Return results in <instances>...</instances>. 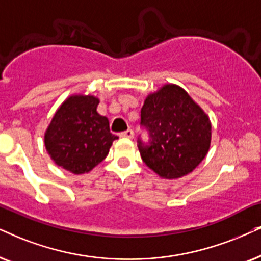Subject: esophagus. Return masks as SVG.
<instances>
[{"instance_id":"1","label":"esophagus","mask_w":261,"mask_h":261,"mask_svg":"<svg viewBox=\"0 0 261 261\" xmlns=\"http://www.w3.org/2000/svg\"><path fill=\"white\" fill-rule=\"evenodd\" d=\"M120 137L133 138V137H134V131H133V130H126V131H124V133L120 134Z\"/></svg>"}]
</instances>
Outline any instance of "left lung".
Listing matches in <instances>:
<instances>
[{"mask_svg":"<svg viewBox=\"0 0 261 261\" xmlns=\"http://www.w3.org/2000/svg\"><path fill=\"white\" fill-rule=\"evenodd\" d=\"M141 125L149 133V143L138 138L143 163L166 179L180 178L208 153L212 126L208 115L176 84H166L149 94L141 110Z\"/></svg>","mask_w":261,"mask_h":261,"instance_id":"obj_1","label":"left lung"}]
</instances>
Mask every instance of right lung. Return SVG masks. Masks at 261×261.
I'll return each mask as SVG.
<instances>
[{
    "label": "right lung",
    "instance_id": "add662e5",
    "mask_svg": "<svg viewBox=\"0 0 261 261\" xmlns=\"http://www.w3.org/2000/svg\"><path fill=\"white\" fill-rule=\"evenodd\" d=\"M98 98L73 95L55 112L44 134V144L58 166L74 174L89 172L107 156L114 140L110 121L97 113Z\"/></svg>",
    "mask_w": 261,
    "mask_h": 261
}]
</instances>
